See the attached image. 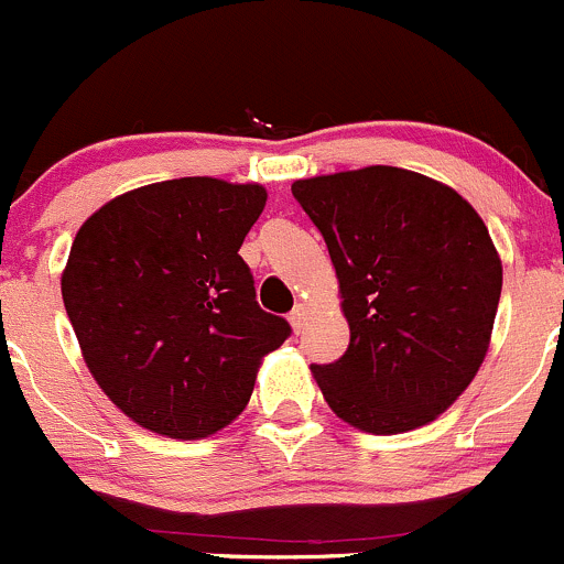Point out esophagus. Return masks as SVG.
<instances>
[{
	"mask_svg": "<svg viewBox=\"0 0 564 564\" xmlns=\"http://www.w3.org/2000/svg\"><path fill=\"white\" fill-rule=\"evenodd\" d=\"M306 317H310V310H306L304 304H299V306H295L293 312H290L288 321H290V326H293V332H295V334H299L301 328L306 326Z\"/></svg>",
	"mask_w": 564,
	"mask_h": 564,
	"instance_id": "1",
	"label": "esophagus"
}]
</instances>
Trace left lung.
<instances>
[{
	"label": "left lung",
	"mask_w": 564,
	"mask_h": 564,
	"mask_svg": "<svg viewBox=\"0 0 564 564\" xmlns=\"http://www.w3.org/2000/svg\"><path fill=\"white\" fill-rule=\"evenodd\" d=\"M293 197L321 230L350 343L312 365L328 409L376 436L414 431L477 376L501 295V260L447 183L400 166L315 175Z\"/></svg>",
	"instance_id": "8db88e82"
}]
</instances>
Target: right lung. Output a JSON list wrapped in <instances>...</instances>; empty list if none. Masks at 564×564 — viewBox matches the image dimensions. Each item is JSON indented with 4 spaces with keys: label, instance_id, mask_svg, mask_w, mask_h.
I'll return each instance as SVG.
<instances>
[{
    "label": "right lung",
    "instance_id": "obj_1",
    "mask_svg": "<svg viewBox=\"0 0 564 564\" xmlns=\"http://www.w3.org/2000/svg\"><path fill=\"white\" fill-rule=\"evenodd\" d=\"M265 199L260 183L161 181L109 199L76 232L63 271L70 326L95 383L144 431L214 436L288 339L238 254Z\"/></svg>",
    "mask_w": 564,
    "mask_h": 564
}]
</instances>
